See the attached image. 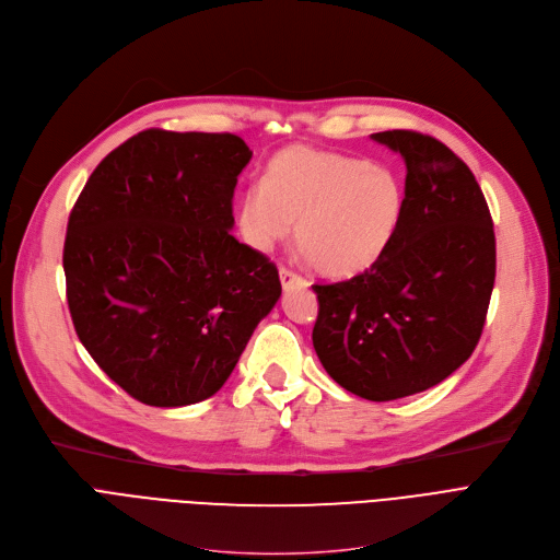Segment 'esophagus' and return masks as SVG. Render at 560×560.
<instances>
[{"label": "esophagus", "mask_w": 560, "mask_h": 560, "mask_svg": "<svg viewBox=\"0 0 560 560\" xmlns=\"http://www.w3.org/2000/svg\"><path fill=\"white\" fill-rule=\"evenodd\" d=\"M279 279H281L283 290L294 288V285H306V279H304V277H300V275L288 270V268H281V270H279Z\"/></svg>", "instance_id": "1"}]
</instances>
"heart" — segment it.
Masks as SVG:
<instances>
[{
	"instance_id": "b5f03b06",
	"label": "heart",
	"mask_w": 560,
	"mask_h": 560,
	"mask_svg": "<svg viewBox=\"0 0 560 560\" xmlns=\"http://www.w3.org/2000/svg\"><path fill=\"white\" fill-rule=\"evenodd\" d=\"M405 179L360 158L292 145L272 158L264 182L247 186L236 225L258 252L294 238L324 277H353L394 243L405 215Z\"/></svg>"
}]
</instances>
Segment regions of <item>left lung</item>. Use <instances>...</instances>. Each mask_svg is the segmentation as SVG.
Here are the masks:
<instances>
[{"mask_svg":"<svg viewBox=\"0 0 560 560\" xmlns=\"http://www.w3.org/2000/svg\"><path fill=\"white\" fill-rule=\"evenodd\" d=\"M405 160V215L369 270L315 283L313 347L326 374L366 400L448 378L475 351L495 283V234L470 168L415 130L371 135Z\"/></svg>","mask_w":560,"mask_h":560,"instance_id":"1","label":"left lung"}]
</instances>
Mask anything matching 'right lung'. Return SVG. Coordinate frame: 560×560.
<instances>
[{
  "label": "right lung",
  "instance_id": "right-lung-1",
  "mask_svg": "<svg viewBox=\"0 0 560 560\" xmlns=\"http://www.w3.org/2000/svg\"><path fill=\"white\" fill-rule=\"evenodd\" d=\"M249 160L230 132L143 130L94 168L69 213L73 328L139 402L213 396L279 302L277 266L230 232Z\"/></svg>",
  "mask_w": 560,
  "mask_h": 560
}]
</instances>
